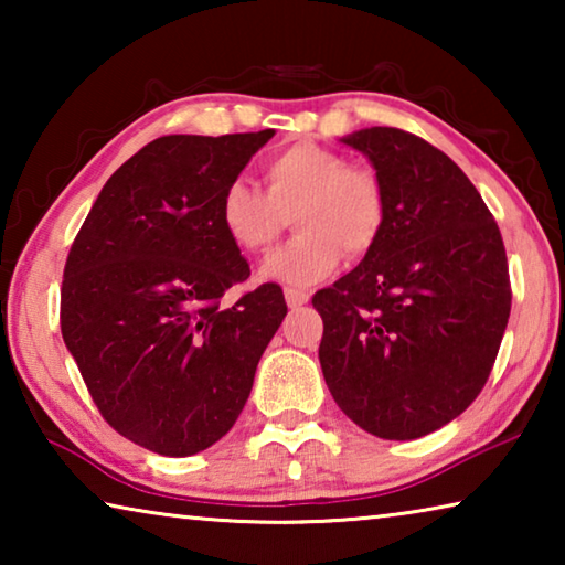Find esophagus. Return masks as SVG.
I'll return each mask as SVG.
<instances>
[{
    "label": "esophagus",
    "mask_w": 565,
    "mask_h": 565,
    "mask_svg": "<svg viewBox=\"0 0 565 565\" xmlns=\"http://www.w3.org/2000/svg\"><path fill=\"white\" fill-rule=\"evenodd\" d=\"M284 296H286V303H289V309H301V306H306L311 299V294L301 289H286Z\"/></svg>",
    "instance_id": "esophagus-1"
}]
</instances>
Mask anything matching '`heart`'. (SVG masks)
Instances as JSON below:
<instances>
[{"mask_svg":"<svg viewBox=\"0 0 565 565\" xmlns=\"http://www.w3.org/2000/svg\"><path fill=\"white\" fill-rule=\"evenodd\" d=\"M266 194L232 181L218 202L226 236L248 254H262L291 218L296 234L262 264V279L311 286L339 269L343 252L363 256L386 224V194L376 171L347 164L327 147L299 141L264 161Z\"/></svg>","mask_w":565,"mask_h":565,"instance_id":"b5f03b06","label":"heart"}]
</instances>
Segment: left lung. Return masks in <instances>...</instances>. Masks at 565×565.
I'll list each match as a JSON object with an SVG mask.
<instances>
[{"label": "left lung", "mask_w": 565, "mask_h": 565, "mask_svg": "<svg viewBox=\"0 0 565 565\" xmlns=\"http://www.w3.org/2000/svg\"><path fill=\"white\" fill-rule=\"evenodd\" d=\"M371 161L386 224L356 269L313 296L333 401L363 431L411 441L481 394L511 313L489 206L444 151L394 127L341 139Z\"/></svg>", "instance_id": "obj_1"}]
</instances>
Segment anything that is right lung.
Returning a JSON list of instances; mask_svg holds the SVG:
<instances>
[{
    "mask_svg": "<svg viewBox=\"0 0 565 565\" xmlns=\"http://www.w3.org/2000/svg\"><path fill=\"white\" fill-rule=\"evenodd\" d=\"M271 137L154 139L109 177L66 256V349L107 424L154 454H199L236 424L286 317L274 284L222 306L252 271L218 202Z\"/></svg>",
    "mask_w": 565,
    "mask_h": 565,
    "instance_id": "right-lung-1",
    "label": "right lung"
}]
</instances>
